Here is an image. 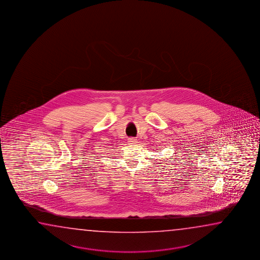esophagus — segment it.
<instances>
[{
  "mask_svg": "<svg viewBox=\"0 0 260 260\" xmlns=\"http://www.w3.org/2000/svg\"><path fill=\"white\" fill-rule=\"evenodd\" d=\"M137 143V139L136 138H131L128 139V144H135Z\"/></svg>",
  "mask_w": 260,
  "mask_h": 260,
  "instance_id": "1",
  "label": "esophagus"
}]
</instances>
